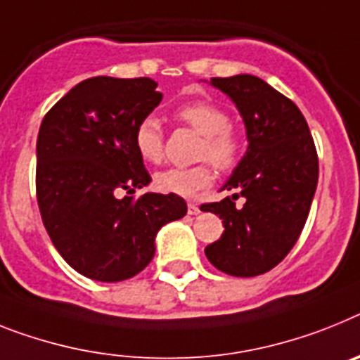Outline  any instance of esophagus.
I'll return each instance as SVG.
<instances>
[{
	"label": "esophagus",
	"mask_w": 360,
	"mask_h": 360,
	"mask_svg": "<svg viewBox=\"0 0 360 360\" xmlns=\"http://www.w3.org/2000/svg\"><path fill=\"white\" fill-rule=\"evenodd\" d=\"M188 214L190 216H198L199 214V207L195 203H188Z\"/></svg>",
	"instance_id": "obj_1"
}]
</instances>
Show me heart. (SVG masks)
<instances>
[{
  "mask_svg": "<svg viewBox=\"0 0 360 360\" xmlns=\"http://www.w3.org/2000/svg\"><path fill=\"white\" fill-rule=\"evenodd\" d=\"M177 119L203 137L199 155L229 170L241 157V139L229 128L231 119L221 105L208 101L183 104L175 111ZM135 150L144 161L157 162L162 157V131L155 117H146L137 124L134 134ZM214 174L207 165L194 168H168L155 175V186L165 194L192 198L212 183Z\"/></svg>",
  "mask_w": 360,
  "mask_h": 360,
  "instance_id": "b5f03b06",
  "label": "heart"
}]
</instances>
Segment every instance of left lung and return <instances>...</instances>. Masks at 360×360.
Listing matches in <instances>:
<instances>
[{"instance_id":"obj_1","label":"left lung","mask_w":360,"mask_h":360,"mask_svg":"<svg viewBox=\"0 0 360 360\" xmlns=\"http://www.w3.org/2000/svg\"><path fill=\"white\" fill-rule=\"evenodd\" d=\"M207 82V80H205ZM245 124L247 150L219 190H236L201 205L223 219V236L205 247L208 262L231 276H258L276 267L306 225L319 183V159L304 115L288 96L255 75L210 78ZM243 197V207L233 199Z\"/></svg>"}]
</instances>
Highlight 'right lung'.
<instances>
[{
  "label": "right lung",
  "mask_w": 360,
  "mask_h": 360,
  "mask_svg": "<svg viewBox=\"0 0 360 360\" xmlns=\"http://www.w3.org/2000/svg\"><path fill=\"white\" fill-rule=\"evenodd\" d=\"M161 101L152 78L93 77L41 120L36 195L45 231L60 256L96 282L141 273L155 255L157 232L186 214L174 194L119 198L152 183L134 134Z\"/></svg>",
  "instance_id": "obj_1"
}]
</instances>
